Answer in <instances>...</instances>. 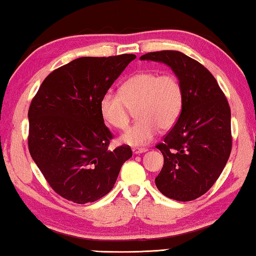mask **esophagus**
Masks as SVG:
<instances>
[{"instance_id":"esophagus-1","label":"esophagus","mask_w":256,"mask_h":256,"mask_svg":"<svg viewBox=\"0 0 256 256\" xmlns=\"http://www.w3.org/2000/svg\"><path fill=\"white\" fill-rule=\"evenodd\" d=\"M132 151H133V154H140L146 152V151H148V149H146V148H133Z\"/></svg>"}]
</instances>
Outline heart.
<instances>
[{"instance_id": "1", "label": "heart", "mask_w": 256, "mask_h": 256, "mask_svg": "<svg viewBox=\"0 0 256 256\" xmlns=\"http://www.w3.org/2000/svg\"><path fill=\"white\" fill-rule=\"evenodd\" d=\"M184 105V89L172 73L140 72L123 82L120 92L107 90L99 100L104 120L110 126L123 130L136 110L138 118L122 136L128 146H144L152 140L158 130L172 128L177 123Z\"/></svg>"}]
</instances>
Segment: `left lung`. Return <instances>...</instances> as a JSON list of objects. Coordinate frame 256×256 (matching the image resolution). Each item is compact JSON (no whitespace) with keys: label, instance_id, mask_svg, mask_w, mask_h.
Here are the masks:
<instances>
[{"label":"left lung","instance_id":"obj_1","mask_svg":"<svg viewBox=\"0 0 256 256\" xmlns=\"http://www.w3.org/2000/svg\"><path fill=\"white\" fill-rule=\"evenodd\" d=\"M141 60L167 64L184 89L178 120L156 146L164 156L156 185L172 200H196L212 188L230 156V107L211 72L188 55L160 50Z\"/></svg>","mask_w":256,"mask_h":256}]
</instances>
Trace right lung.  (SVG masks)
Returning a JSON list of instances; mask_svg holds the SVG:
<instances>
[{
    "label": "right lung",
    "mask_w": 256,
    "mask_h": 256,
    "mask_svg": "<svg viewBox=\"0 0 256 256\" xmlns=\"http://www.w3.org/2000/svg\"><path fill=\"white\" fill-rule=\"evenodd\" d=\"M136 58L73 60L50 73L32 98L29 152L50 188L68 201L84 204L105 196L132 157L128 146L108 148L114 136L99 100Z\"/></svg>",
    "instance_id": "right-lung-1"
}]
</instances>
